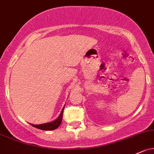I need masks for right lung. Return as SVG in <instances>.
<instances>
[{"label": "right lung", "instance_id": "1", "mask_svg": "<svg viewBox=\"0 0 154 154\" xmlns=\"http://www.w3.org/2000/svg\"><path fill=\"white\" fill-rule=\"evenodd\" d=\"M63 111L64 109H62V112H61L60 115H59V117L54 121L51 122V123H44V124H41V125H33V124H31V125H33L35 128H39V129L41 130H45V131H50V130H54L56 128H57L60 125L61 123H62V116H63Z\"/></svg>", "mask_w": 154, "mask_h": 154}]
</instances>
